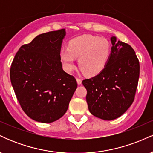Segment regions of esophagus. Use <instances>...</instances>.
Instances as JSON below:
<instances>
[{"label":"esophagus","instance_id":"1","mask_svg":"<svg viewBox=\"0 0 153 153\" xmlns=\"http://www.w3.org/2000/svg\"><path fill=\"white\" fill-rule=\"evenodd\" d=\"M76 80H77V82H78V85H80V84L82 83V80H81V79H80V78H76Z\"/></svg>","mask_w":153,"mask_h":153}]
</instances>
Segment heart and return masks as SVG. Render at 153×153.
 Wrapping results in <instances>:
<instances>
[{
	"instance_id": "heart-1",
	"label": "heart",
	"mask_w": 153,
	"mask_h": 153,
	"mask_svg": "<svg viewBox=\"0 0 153 153\" xmlns=\"http://www.w3.org/2000/svg\"><path fill=\"white\" fill-rule=\"evenodd\" d=\"M111 46L106 39L83 35L72 39L68 47L60 51V59L64 69L68 73L75 67V58H79L80 71L88 76L99 74L106 65Z\"/></svg>"
}]
</instances>
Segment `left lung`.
Instances as JSON below:
<instances>
[{
    "mask_svg": "<svg viewBox=\"0 0 153 153\" xmlns=\"http://www.w3.org/2000/svg\"><path fill=\"white\" fill-rule=\"evenodd\" d=\"M111 41L110 57L103 71L82 80L89 111L103 120L118 118L130 107L140 76V62L132 47L115 36Z\"/></svg>",
    "mask_w": 153,
    "mask_h": 153,
    "instance_id": "1",
    "label": "left lung"
}]
</instances>
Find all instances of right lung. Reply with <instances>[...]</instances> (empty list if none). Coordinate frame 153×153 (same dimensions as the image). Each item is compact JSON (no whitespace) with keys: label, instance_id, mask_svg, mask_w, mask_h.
I'll return each instance as SVG.
<instances>
[{"label":"right lung","instance_id":"obj_1","mask_svg":"<svg viewBox=\"0 0 153 153\" xmlns=\"http://www.w3.org/2000/svg\"><path fill=\"white\" fill-rule=\"evenodd\" d=\"M65 29L50 31L22 45L10 78L20 106L31 119L51 123L65 114L78 84L62 69L60 50Z\"/></svg>","mask_w":153,"mask_h":153}]
</instances>
